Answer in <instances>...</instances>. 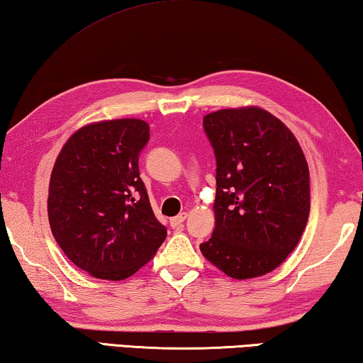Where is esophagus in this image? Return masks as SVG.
I'll return each mask as SVG.
<instances>
[{"instance_id":"esophagus-1","label":"esophagus","mask_w":363,"mask_h":363,"mask_svg":"<svg viewBox=\"0 0 363 363\" xmlns=\"http://www.w3.org/2000/svg\"><path fill=\"white\" fill-rule=\"evenodd\" d=\"M186 219H187V213H182L179 216L173 217V219H169V223H171V227H173V228H179Z\"/></svg>"}]
</instances>
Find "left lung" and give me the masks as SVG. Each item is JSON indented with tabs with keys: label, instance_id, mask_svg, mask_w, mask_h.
<instances>
[{
	"label": "left lung",
	"instance_id": "1",
	"mask_svg": "<svg viewBox=\"0 0 363 363\" xmlns=\"http://www.w3.org/2000/svg\"><path fill=\"white\" fill-rule=\"evenodd\" d=\"M214 147L216 227L201 254L233 279L278 268L298 245L309 216V169L295 135L257 106L203 117Z\"/></svg>",
	"mask_w": 363,
	"mask_h": 363
}]
</instances>
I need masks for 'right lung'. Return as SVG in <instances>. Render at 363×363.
<instances>
[{
  "mask_svg": "<svg viewBox=\"0 0 363 363\" xmlns=\"http://www.w3.org/2000/svg\"><path fill=\"white\" fill-rule=\"evenodd\" d=\"M149 141L141 118L84 125L65 143L49 182L52 235L65 255L96 279L122 281L167 238L140 177Z\"/></svg>",
  "mask_w": 363,
  "mask_h": 363,
  "instance_id": "add662e5",
  "label": "right lung"
}]
</instances>
